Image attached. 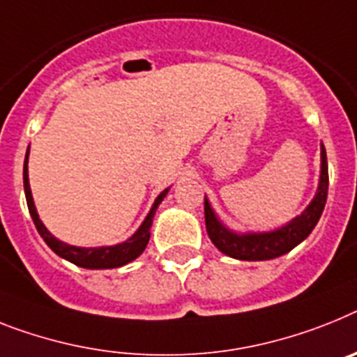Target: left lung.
<instances>
[{"label":"left lung","instance_id":"8db88e82","mask_svg":"<svg viewBox=\"0 0 357 357\" xmlns=\"http://www.w3.org/2000/svg\"><path fill=\"white\" fill-rule=\"evenodd\" d=\"M328 192V165L326 152L321 143V170H319V183L316 196L308 206L294 220H290L280 229L268 232H236L229 229L212 208L211 202L205 196V225L212 243L227 256L241 259V261H266L283 254L290 252L298 247L303 239L314 230L323 214Z\"/></svg>","mask_w":357,"mask_h":357}]
</instances>
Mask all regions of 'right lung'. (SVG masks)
<instances>
[{"instance_id":"1","label":"right lung","mask_w":357,"mask_h":357,"mask_svg":"<svg viewBox=\"0 0 357 357\" xmlns=\"http://www.w3.org/2000/svg\"><path fill=\"white\" fill-rule=\"evenodd\" d=\"M23 187H25V197L26 205H29V212L32 215L36 229L40 232L41 238L45 239V243L52 248L54 252L59 257L67 259V261L74 263V265L82 266V268H91V271H100V268H118V266L127 265V263L134 261L137 256H142L143 250L146 248V243L151 239V227L154 221V214L158 211L160 203L163 202V197L169 194L170 187L165 188L160 196L155 197L154 205H152L151 212L146 214L143 223L139 225V229L134 232L127 241L118 245H109V247H74L68 245L56 236L49 232V229L45 227L43 221L40 220V214L36 211L34 199H32L31 183H29V151L25 155V165H23Z\"/></svg>"}]
</instances>
